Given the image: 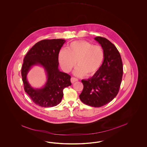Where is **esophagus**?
<instances>
[{"label": "esophagus", "instance_id": "1", "mask_svg": "<svg viewBox=\"0 0 147 147\" xmlns=\"http://www.w3.org/2000/svg\"><path fill=\"white\" fill-rule=\"evenodd\" d=\"M78 80V79L77 78H74V77H71V82L72 84H74L76 81H77Z\"/></svg>", "mask_w": 147, "mask_h": 147}]
</instances>
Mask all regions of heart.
<instances>
[{
    "mask_svg": "<svg viewBox=\"0 0 147 147\" xmlns=\"http://www.w3.org/2000/svg\"><path fill=\"white\" fill-rule=\"evenodd\" d=\"M105 58L103 48L85 40L75 41L66 49H62L58 53V61L63 70L69 72L76 66L74 71L77 76L94 75L102 66Z\"/></svg>",
    "mask_w": 147,
    "mask_h": 147,
    "instance_id": "b5f03b06",
    "label": "heart"
}]
</instances>
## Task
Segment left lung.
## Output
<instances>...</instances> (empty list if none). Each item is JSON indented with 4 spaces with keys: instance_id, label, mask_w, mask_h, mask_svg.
Wrapping results in <instances>:
<instances>
[{
    "instance_id": "1",
    "label": "left lung",
    "mask_w": 147,
    "mask_h": 147,
    "mask_svg": "<svg viewBox=\"0 0 147 147\" xmlns=\"http://www.w3.org/2000/svg\"><path fill=\"white\" fill-rule=\"evenodd\" d=\"M94 39L103 48L105 58L97 73L87 80H81L84 89L79 98L87 105L100 107L112 101L118 93L123 67L120 54L113 43L101 37Z\"/></svg>"
}]
</instances>
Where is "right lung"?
Masks as SVG:
<instances>
[{"mask_svg":"<svg viewBox=\"0 0 147 147\" xmlns=\"http://www.w3.org/2000/svg\"><path fill=\"white\" fill-rule=\"evenodd\" d=\"M65 42L61 39L40 41L29 50L24 59L22 76L24 89L33 102L39 106H56L62 100L63 89L71 85V76L60 71L58 68V53ZM35 65L42 66L47 75V83L39 89L32 88L26 79L28 71Z\"/></svg>","mask_w":147,"mask_h":147,"instance_id":"obj_1","label":"right lung"}]
</instances>
